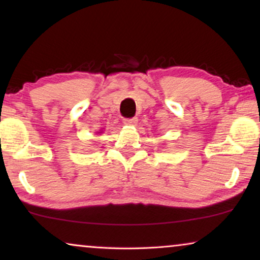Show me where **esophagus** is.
<instances>
[{"label":"esophagus","instance_id":"obj_1","mask_svg":"<svg viewBox=\"0 0 260 260\" xmlns=\"http://www.w3.org/2000/svg\"><path fill=\"white\" fill-rule=\"evenodd\" d=\"M137 122H138V119L136 118V117H134V118H125L123 120V123L125 124V125H129V126H136Z\"/></svg>","mask_w":260,"mask_h":260}]
</instances>
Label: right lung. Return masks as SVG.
Here are the masks:
<instances>
[{
  "mask_svg": "<svg viewBox=\"0 0 260 260\" xmlns=\"http://www.w3.org/2000/svg\"><path fill=\"white\" fill-rule=\"evenodd\" d=\"M102 133H103V131H102V130H99V131H98V133H97V134H102Z\"/></svg>",
  "mask_w": 260,
  "mask_h": 260,
  "instance_id": "add662e5",
  "label": "right lung"
}]
</instances>
